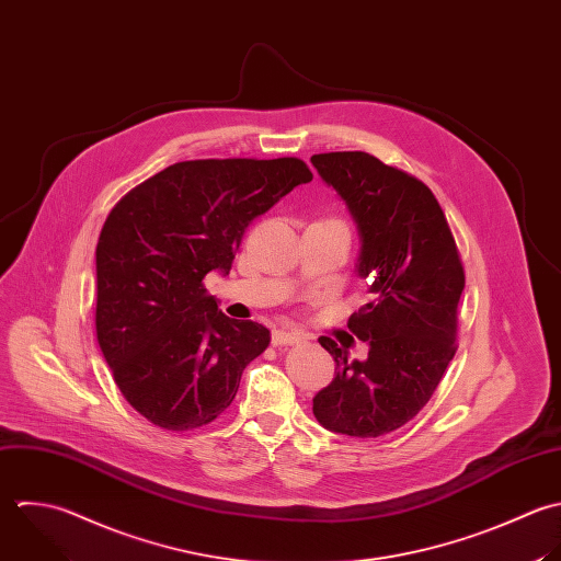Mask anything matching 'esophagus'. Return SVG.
Segmentation results:
<instances>
[{
    "instance_id": "1",
    "label": "esophagus",
    "mask_w": 561,
    "mask_h": 561,
    "mask_svg": "<svg viewBox=\"0 0 561 561\" xmlns=\"http://www.w3.org/2000/svg\"><path fill=\"white\" fill-rule=\"evenodd\" d=\"M304 339H306V336H304V332L286 330V328L275 330V332H273V336H271V341H273V345H275V347H279V345H295V343H299V341H304Z\"/></svg>"
}]
</instances>
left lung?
I'll return each mask as SVG.
<instances>
[{"label": "left lung", "instance_id": "8db88e82", "mask_svg": "<svg viewBox=\"0 0 561 561\" xmlns=\"http://www.w3.org/2000/svg\"><path fill=\"white\" fill-rule=\"evenodd\" d=\"M310 161L358 229L356 275L371 293L350 319L369 347L365 360L350 358L330 336L319 339L336 369L312 398V411L332 433L380 437L426 407L457 352L463 266L446 216L422 181L369 152H325Z\"/></svg>", "mask_w": 561, "mask_h": 561}]
</instances>
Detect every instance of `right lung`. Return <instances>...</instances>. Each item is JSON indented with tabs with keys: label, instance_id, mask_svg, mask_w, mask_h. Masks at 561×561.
<instances>
[{
	"label": "right lung",
	"instance_id": "1",
	"mask_svg": "<svg viewBox=\"0 0 561 561\" xmlns=\"http://www.w3.org/2000/svg\"><path fill=\"white\" fill-rule=\"evenodd\" d=\"M310 181L295 157L181 161L111 209L95 247L98 343L122 396L154 426L216 420L268 347L271 332L222 314L203 277L229 275L249 222Z\"/></svg>",
	"mask_w": 561,
	"mask_h": 561
}]
</instances>
